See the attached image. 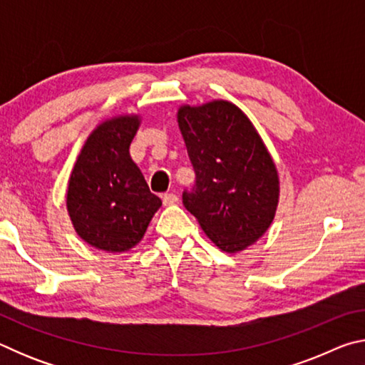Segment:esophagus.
I'll return each instance as SVG.
<instances>
[{"mask_svg":"<svg viewBox=\"0 0 365 365\" xmlns=\"http://www.w3.org/2000/svg\"><path fill=\"white\" fill-rule=\"evenodd\" d=\"M160 197H163L164 206H170V205H175V202H178V196L175 193H164Z\"/></svg>","mask_w":365,"mask_h":365,"instance_id":"obj_1","label":"esophagus"}]
</instances>
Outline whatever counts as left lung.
Listing matches in <instances>:
<instances>
[{"instance_id": "8db88e82", "label": "left lung", "mask_w": 365, "mask_h": 365, "mask_svg": "<svg viewBox=\"0 0 365 365\" xmlns=\"http://www.w3.org/2000/svg\"><path fill=\"white\" fill-rule=\"evenodd\" d=\"M185 145L195 169L183 206L215 246L237 252L261 238L275 215L279 175L248 117L228 101L178 109Z\"/></svg>"}]
</instances>
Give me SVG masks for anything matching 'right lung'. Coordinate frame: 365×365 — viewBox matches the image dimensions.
Masks as SVG:
<instances>
[{
    "instance_id": "obj_1",
    "label": "right lung",
    "mask_w": 365,
    "mask_h": 365,
    "mask_svg": "<svg viewBox=\"0 0 365 365\" xmlns=\"http://www.w3.org/2000/svg\"><path fill=\"white\" fill-rule=\"evenodd\" d=\"M138 125L137 115L103 122L73 165L67 211L80 238L98 250L133 248L163 205L128 154Z\"/></svg>"
}]
</instances>
